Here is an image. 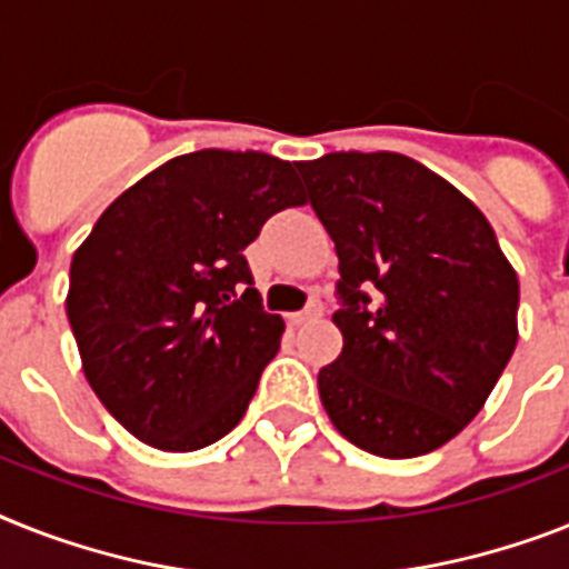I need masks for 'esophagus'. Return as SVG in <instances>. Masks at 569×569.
I'll list each match as a JSON object with an SVG mask.
<instances>
[{"mask_svg": "<svg viewBox=\"0 0 569 569\" xmlns=\"http://www.w3.org/2000/svg\"><path fill=\"white\" fill-rule=\"evenodd\" d=\"M319 317H322V305L311 302V305H308V308H305V311L293 313V317H290V319H293L296 326H302V322H313V319H319Z\"/></svg>", "mask_w": 569, "mask_h": 569, "instance_id": "esophagus-1", "label": "esophagus"}]
</instances>
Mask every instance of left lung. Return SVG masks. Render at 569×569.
Masks as SVG:
<instances>
[{
  "label": "left lung",
  "mask_w": 569,
  "mask_h": 569,
  "mask_svg": "<svg viewBox=\"0 0 569 569\" xmlns=\"http://www.w3.org/2000/svg\"><path fill=\"white\" fill-rule=\"evenodd\" d=\"M296 168L340 258L342 351L317 378L328 419L375 457L442 448L518 346L515 267L486 214L416 159L340 150Z\"/></svg>",
  "instance_id": "8db88e82"
}]
</instances>
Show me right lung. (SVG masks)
Returning a JSON list of instances; mask_svg holds the SVG:
<instances>
[{"mask_svg":"<svg viewBox=\"0 0 569 569\" xmlns=\"http://www.w3.org/2000/svg\"><path fill=\"white\" fill-rule=\"evenodd\" d=\"M288 206L305 194L284 159L194 150L116 197L74 250L66 313L83 375L139 442L191 453L243 419L284 335L243 250Z\"/></svg>","mask_w":569,"mask_h":569,"instance_id":"obj_1","label":"right lung"}]
</instances>
